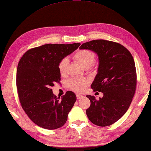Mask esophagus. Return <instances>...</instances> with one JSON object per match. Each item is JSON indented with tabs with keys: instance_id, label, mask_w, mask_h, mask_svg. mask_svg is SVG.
<instances>
[{
	"instance_id": "esophagus-1",
	"label": "esophagus",
	"mask_w": 151,
	"mask_h": 151,
	"mask_svg": "<svg viewBox=\"0 0 151 151\" xmlns=\"http://www.w3.org/2000/svg\"><path fill=\"white\" fill-rule=\"evenodd\" d=\"M82 98H83V96L81 95V94H76V99H78V100L82 99Z\"/></svg>"
}]
</instances>
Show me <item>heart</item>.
Segmentation results:
<instances>
[{"instance_id": "b5f03b06", "label": "heart", "mask_w": 151, "mask_h": 151, "mask_svg": "<svg viewBox=\"0 0 151 151\" xmlns=\"http://www.w3.org/2000/svg\"><path fill=\"white\" fill-rule=\"evenodd\" d=\"M73 58L84 68H90L94 60V54L87 50H79L73 55ZM69 60L67 58H62L58 63V71L60 75H64L67 71ZM69 87L76 92L83 91L87 86V81L84 79L74 78L70 80L68 82Z\"/></svg>"}]
</instances>
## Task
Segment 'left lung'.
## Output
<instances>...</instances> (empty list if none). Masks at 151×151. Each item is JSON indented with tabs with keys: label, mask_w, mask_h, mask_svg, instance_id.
Segmentation results:
<instances>
[{
	"label": "left lung",
	"mask_w": 151,
	"mask_h": 151,
	"mask_svg": "<svg viewBox=\"0 0 151 151\" xmlns=\"http://www.w3.org/2000/svg\"><path fill=\"white\" fill-rule=\"evenodd\" d=\"M80 49L97 54L99 67L91 87L104 94L99 100L94 96H86L91 101L86 110L87 117L98 126L111 125L127 112L134 95L136 72L134 59L123 45L106 40L87 42Z\"/></svg>",
	"instance_id": "8db88e82"
}]
</instances>
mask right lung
I'll use <instances>...</instances> for the list:
<instances>
[{
  "instance_id": "obj_1",
  "label": "right lung",
  "mask_w": 151,
  "mask_h": 151,
  "mask_svg": "<svg viewBox=\"0 0 151 151\" xmlns=\"http://www.w3.org/2000/svg\"><path fill=\"white\" fill-rule=\"evenodd\" d=\"M80 43L48 44L26 51L17 70V87L21 106L31 121L44 129L61 127L76 100L67 91L61 99L51 87L60 80L58 63L78 48Z\"/></svg>"
}]
</instances>
